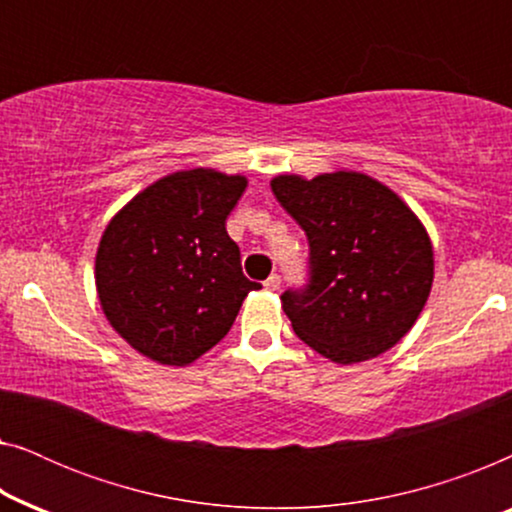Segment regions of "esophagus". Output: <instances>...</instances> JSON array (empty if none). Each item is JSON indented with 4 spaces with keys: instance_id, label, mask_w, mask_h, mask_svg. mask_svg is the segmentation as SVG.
Instances as JSON below:
<instances>
[{
    "instance_id": "esophagus-1",
    "label": "esophagus",
    "mask_w": 512,
    "mask_h": 512,
    "mask_svg": "<svg viewBox=\"0 0 512 512\" xmlns=\"http://www.w3.org/2000/svg\"><path fill=\"white\" fill-rule=\"evenodd\" d=\"M263 286H265V289H268V291H277L279 286H282V277H279V275H270V277L263 282Z\"/></svg>"
}]
</instances>
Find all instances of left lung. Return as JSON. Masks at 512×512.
<instances>
[{
	"instance_id": "left-lung-1",
	"label": "left lung",
	"mask_w": 512,
	"mask_h": 512,
	"mask_svg": "<svg viewBox=\"0 0 512 512\" xmlns=\"http://www.w3.org/2000/svg\"><path fill=\"white\" fill-rule=\"evenodd\" d=\"M270 186L310 242V279L282 293L298 338L342 366L394 347L433 282L431 240L412 209L361 172L279 174Z\"/></svg>"
}]
</instances>
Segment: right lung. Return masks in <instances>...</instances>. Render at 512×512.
Returning <instances> with one entry per match:
<instances>
[{
    "label": "right lung",
    "instance_id": "right-lung-1",
    "mask_svg": "<svg viewBox=\"0 0 512 512\" xmlns=\"http://www.w3.org/2000/svg\"><path fill=\"white\" fill-rule=\"evenodd\" d=\"M247 179L186 170L137 193L104 230L97 296L109 324L139 354L188 366L230 331L249 291L226 219Z\"/></svg>",
    "mask_w": 512,
    "mask_h": 512
}]
</instances>
